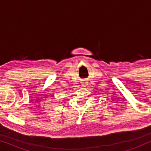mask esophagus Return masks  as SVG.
Here are the masks:
<instances>
[{
  "label": "esophagus",
  "instance_id": "esophagus-1",
  "mask_svg": "<svg viewBox=\"0 0 151 151\" xmlns=\"http://www.w3.org/2000/svg\"><path fill=\"white\" fill-rule=\"evenodd\" d=\"M82 86H86V83H85V82H82Z\"/></svg>",
  "mask_w": 151,
  "mask_h": 151
}]
</instances>
